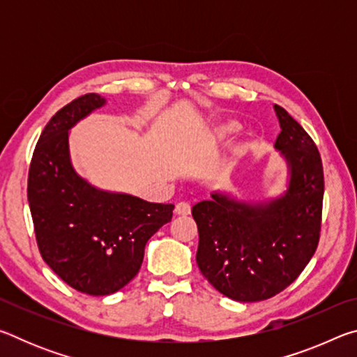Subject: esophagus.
<instances>
[{
	"mask_svg": "<svg viewBox=\"0 0 357 357\" xmlns=\"http://www.w3.org/2000/svg\"><path fill=\"white\" fill-rule=\"evenodd\" d=\"M174 214L176 215H189L190 214V204L185 202H179L174 208Z\"/></svg>",
	"mask_w": 357,
	"mask_h": 357,
	"instance_id": "1",
	"label": "esophagus"
}]
</instances>
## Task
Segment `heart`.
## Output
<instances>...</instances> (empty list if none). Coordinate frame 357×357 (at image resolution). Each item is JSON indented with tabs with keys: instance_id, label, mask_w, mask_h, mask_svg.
<instances>
[{
	"instance_id": "1",
	"label": "heart",
	"mask_w": 357,
	"mask_h": 357,
	"mask_svg": "<svg viewBox=\"0 0 357 357\" xmlns=\"http://www.w3.org/2000/svg\"><path fill=\"white\" fill-rule=\"evenodd\" d=\"M239 129H241V124L238 121H225V123H220L215 126L213 135L214 138H217V140H225V138L239 132Z\"/></svg>"
}]
</instances>
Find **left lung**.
I'll use <instances>...</instances> for the list:
<instances>
[{"label":"left lung","mask_w":357,"mask_h":357,"mask_svg":"<svg viewBox=\"0 0 357 357\" xmlns=\"http://www.w3.org/2000/svg\"><path fill=\"white\" fill-rule=\"evenodd\" d=\"M274 110L280 124L274 148L287 164V189L259 202L214 190L192 206L198 268L217 291L239 302L269 299L291 285L315 253L321 228L324 176L317 144L285 108Z\"/></svg>","instance_id":"left-lung-1"}]
</instances>
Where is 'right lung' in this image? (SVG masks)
I'll list each match as a JSON object with an SVG mask.
<instances>
[{
	"label": "right lung",
	"mask_w": 357,
	"mask_h": 357,
	"mask_svg": "<svg viewBox=\"0 0 357 357\" xmlns=\"http://www.w3.org/2000/svg\"><path fill=\"white\" fill-rule=\"evenodd\" d=\"M105 104L99 94H84L63 107L42 130L28 174L42 258L68 285L91 296L116 293L134 279L149 238L172 220L174 209L102 190L75 172L69 132Z\"/></svg>",
	"instance_id": "right-lung-1"
}]
</instances>
